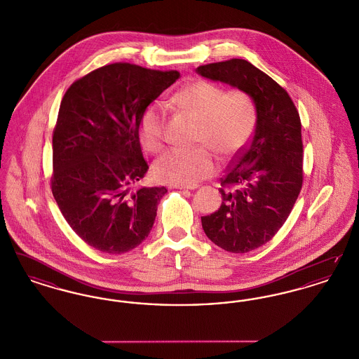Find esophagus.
I'll return each instance as SVG.
<instances>
[{
    "label": "esophagus",
    "mask_w": 359,
    "mask_h": 359,
    "mask_svg": "<svg viewBox=\"0 0 359 359\" xmlns=\"http://www.w3.org/2000/svg\"><path fill=\"white\" fill-rule=\"evenodd\" d=\"M173 188H179V189H196L198 186H173Z\"/></svg>",
    "instance_id": "obj_1"
}]
</instances>
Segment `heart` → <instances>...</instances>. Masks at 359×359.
Returning <instances> with one entry per match:
<instances>
[{"instance_id": "obj_1", "label": "heart", "mask_w": 359, "mask_h": 359, "mask_svg": "<svg viewBox=\"0 0 359 359\" xmlns=\"http://www.w3.org/2000/svg\"><path fill=\"white\" fill-rule=\"evenodd\" d=\"M173 102L199 121L196 141L223 158L241 152L255 132L256 106L243 91H226L214 82L196 81L179 90ZM164 129L163 107L148 106L138 126L141 145L149 152H158L164 144ZM207 147L167 151L154 164L156 177L180 186H192L208 177L217 170V161Z\"/></svg>"}]
</instances>
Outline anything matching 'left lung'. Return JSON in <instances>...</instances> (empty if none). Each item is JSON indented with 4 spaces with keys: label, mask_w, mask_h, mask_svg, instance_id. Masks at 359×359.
<instances>
[{
    "label": "left lung",
    "mask_w": 359,
    "mask_h": 359,
    "mask_svg": "<svg viewBox=\"0 0 359 359\" xmlns=\"http://www.w3.org/2000/svg\"><path fill=\"white\" fill-rule=\"evenodd\" d=\"M196 72L246 93L256 106L253 137L221 179L222 205L202 217L205 236L217 246L248 253L273 238L300 194V116L288 93L248 60L210 63Z\"/></svg>",
    "instance_id": "left-lung-1"
}]
</instances>
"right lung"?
<instances>
[{"label":"right lung","instance_id":"obj_1","mask_svg":"<svg viewBox=\"0 0 359 359\" xmlns=\"http://www.w3.org/2000/svg\"><path fill=\"white\" fill-rule=\"evenodd\" d=\"M179 76L113 63L75 81L62 100L52 136V194L71 229L102 253H126L152 230L167 188H135L149 168L138 126Z\"/></svg>","mask_w":359,"mask_h":359}]
</instances>
